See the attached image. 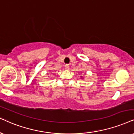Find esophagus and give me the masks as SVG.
<instances>
[{"label":"esophagus","instance_id":"1","mask_svg":"<svg viewBox=\"0 0 134 134\" xmlns=\"http://www.w3.org/2000/svg\"><path fill=\"white\" fill-rule=\"evenodd\" d=\"M69 67H69V64H65V69H67V70H68V69H69Z\"/></svg>","mask_w":134,"mask_h":134}]
</instances>
